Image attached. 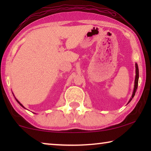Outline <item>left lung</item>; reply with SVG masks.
Returning a JSON list of instances; mask_svg holds the SVG:
<instances>
[{"instance_id":"left-lung-1","label":"left lung","mask_w":151,"mask_h":151,"mask_svg":"<svg viewBox=\"0 0 151 151\" xmlns=\"http://www.w3.org/2000/svg\"><path fill=\"white\" fill-rule=\"evenodd\" d=\"M135 67H136V76H135V80H134V90H133V93H132V97L131 98V99H130L129 103L131 101V100L132 99V98H133L134 94H135V93H136L137 91V87H138V82H139V68H138V65L136 63L135 64Z\"/></svg>"}]
</instances>
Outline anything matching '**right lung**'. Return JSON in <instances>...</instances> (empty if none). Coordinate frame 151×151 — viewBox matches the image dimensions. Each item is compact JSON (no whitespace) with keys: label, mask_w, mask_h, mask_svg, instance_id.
<instances>
[{"label":"right lung","mask_w":151,"mask_h":151,"mask_svg":"<svg viewBox=\"0 0 151 151\" xmlns=\"http://www.w3.org/2000/svg\"><path fill=\"white\" fill-rule=\"evenodd\" d=\"M16 100H17V101L18 102V103H19V104H20V106H22V107H23V108H24V107L23 106V105H22V104L21 103H20V102H19V101H18V100H17V99H16ZM24 109H25V108H24Z\"/></svg>","instance_id":"right-lung-1"}]
</instances>
